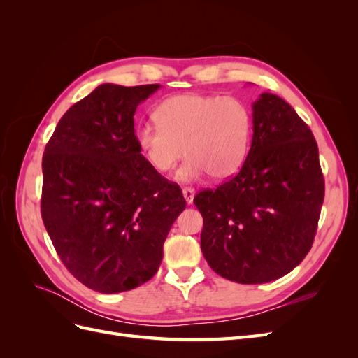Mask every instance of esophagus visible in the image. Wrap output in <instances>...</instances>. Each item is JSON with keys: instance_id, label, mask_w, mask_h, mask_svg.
<instances>
[{"instance_id": "34e87169", "label": "esophagus", "mask_w": 358, "mask_h": 358, "mask_svg": "<svg viewBox=\"0 0 358 358\" xmlns=\"http://www.w3.org/2000/svg\"><path fill=\"white\" fill-rule=\"evenodd\" d=\"M182 192H183V197H185L187 203H188V204H191V203H192V200H194V196H196V191H194V188H191V187H185V188L182 189Z\"/></svg>"}]
</instances>
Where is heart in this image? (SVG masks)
Wrapping results in <instances>:
<instances>
[{"mask_svg": "<svg viewBox=\"0 0 358 358\" xmlns=\"http://www.w3.org/2000/svg\"><path fill=\"white\" fill-rule=\"evenodd\" d=\"M154 124L136 129V143L149 166L167 173L187 154L178 179L209 173L225 179L239 170L251 146L252 116L236 96L197 92L173 95L155 110Z\"/></svg>", "mask_w": 358, "mask_h": 358, "instance_id": "obj_1", "label": "heart"}]
</instances>
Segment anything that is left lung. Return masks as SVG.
Listing matches in <instances>:
<instances>
[{"label":"left lung","mask_w":358,"mask_h":358,"mask_svg":"<svg viewBox=\"0 0 358 358\" xmlns=\"http://www.w3.org/2000/svg\"><path fill=\"white\" fill-rule=\"evenodd\" d=\"M252 143L236 176L194 197L213 272L264 284L301 263L315 239L324 176L310 128L280 96L252 104Z\"/></svg>","instance_id":"8db88e82"}]
</instances>
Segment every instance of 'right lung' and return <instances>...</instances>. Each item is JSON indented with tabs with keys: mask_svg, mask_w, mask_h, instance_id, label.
<instances>
[{
	"mask_svg": "<svg viewBox=\"0 0 358 358\" xmlns=\"http://www.w3.org/2000/svg\"><path fill=\"white\" fill-rule=\"evenodd\" d=\"M159 85L104 83L64 113L43 154L41 218L61 262L115 294L152 278L187 201L136 143L137 106Z\"/></svg>",
	"mask_w": 358,
	"mask_h": 358,
	"instance_id": "right-lung-1",
	"label": "right lung"
}]
</instances>
